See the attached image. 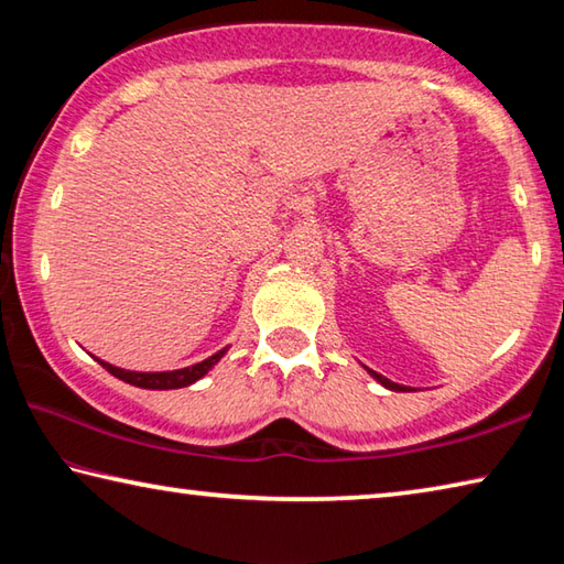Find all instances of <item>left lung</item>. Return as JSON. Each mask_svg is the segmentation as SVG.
I'll use <instances>...</instances> for the list:
<instances>
[{
    "mask_svg": "<svg viewBox=\"0 0 564 564\" xmlns=\"http://www.w3.org/2000/svg\"><path fill=\"white\" fill-rule=\"evenodd\" d=\"M370 376H373L380 386H386L388 390H400V393H405V390H410V388H405V386H398V383H393V380H388V378H383L380 373H376V370H368Z\"/></svg>",
    "mask_w": 564,
    "mask_h": 564,
    "instance_id": "8db88e82",
    "label": "left lung"
}]
</instances>
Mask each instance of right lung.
<instances>
[{
  "label": "right lung",
  "mask_w": 564,
  "mask_h": 564,
  "mask_svg": "<svg viewBox=\"0 0 564 564\" xmlns=\"http://www.w3.org/2000/svg\"><path fill=\"white\" fill-rule=\"evenodd\" d=\"M224 352H226V348L214 352L212 358L196 362V366H188V368H181V370H166V373H137V370H123V368H117V366H109V362H104V360H99V362L109 370L113 378H119L129 386L149 388V390H174V388H186L191 383H196L198 378H204L208 370H212L216 362L221 360Z\"/></svg>",
  "instance_id": "add662e5"
}]
</instances>
